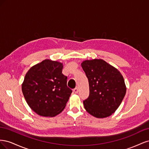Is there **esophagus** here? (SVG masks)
Segmentation results:
<instances>
[{"label": "esophagus", "instance_id": "obj_1", "mask_svg": "<svg viewBox=\"0 0 149 149\" xmlns=\"http://www.w3.org/2000/svg\"><path fill=\"white\" fill-rule=\"evenodd\" d=\"M73 92H74V93H78V88H74V89H73Z\"/></svg>", "mask_w": 149, "mask_h": 149}]
</instances>
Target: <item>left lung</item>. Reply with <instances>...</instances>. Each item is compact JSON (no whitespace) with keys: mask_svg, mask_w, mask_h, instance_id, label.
Segmentation results:
<instances>
[{"mask_svg":"<svg viewBox=\"0 0 149 149\" xmlns=\"http://www.w3.org/2000/svg\"><path fill=\"white\" fill-rule=\"evenodd\" d=\"M81 66L89 86V95L83 101L85 109L97 118L110 116L125 96L123 76L114 67L101 59L86 60Z\"/></svg>","mask_w":149,"mask_h":149,"instance_id":"left-lung-1","label":"left lung"}]
</instances>
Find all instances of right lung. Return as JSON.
<instances>
[{"mask_svg":"<svg viewBox=\"0 0 149 149\" xmlns=\"http://www.w3.org/2000/svg\"><path fill=\"white\" fill-rule=\"evenodd\" d=\"M63 65L45 60L26 73L22 93L30 107L44 117L55 116L65 109L72 90L67 86V76L62 73Z\"/></svg>","mask_w":149,"mask_h":149,"instance_id":"add662e5","label":"right lung"}]
</instances>
